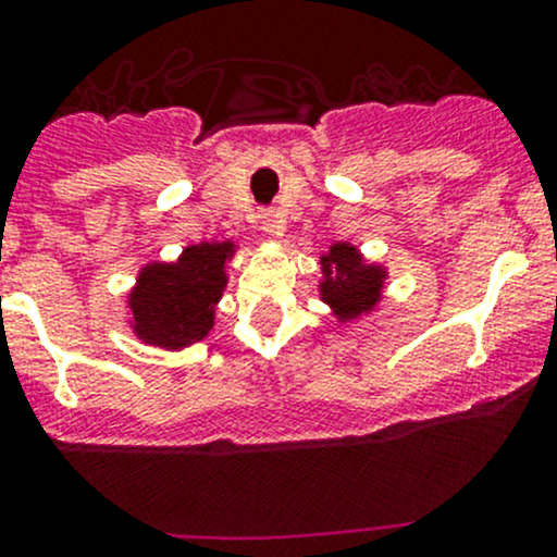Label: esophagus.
Segmentation results:
<instances>
[{"label":"esophagus","mask_w":557,"mask_h":557,"mask_svg":"<svg viewBox=\"0 0 557 557\" xmlns=\"http://www.w3.org/2000/svg\"><path fill=\"white\" fill-rule=\"evenodd\" d=\"M257 220H260V228L271 233V236H281V231H284V218H281L276 209H260Z\"/></svg>","instance_id":"34e87169"}]
</instances>
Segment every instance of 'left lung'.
Instances as JSON below:
<instances>
[{
	"instance_id": "obj_1",
	"label": "left lung",
	"mask_w": 557,
	"mask_h": 557,
	"mask_svg": "<svg viewBox=\"0 0 557 557\" xmlns=\"http://www.w3.org/2000/svg\"><path fill=\"white\" fill-rule=\"evenodd\" d=\"M321 268H324L321 300L332 305L339 321L369 313L380 300L385 271L380 265L363 262L358 249L350 244H334L329 255L321 257Z\"/></svg>"
}]
</instances>
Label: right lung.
I'll return each mask as SVG.
<instances>
[{
    "label": "right lung",
    "instance_id": "1",
    "mask_svg": "<svg viewBox=\"0 0 557 557\" xmlns=\"http://www.w3.org/2000/svg\"><path fill=\"white\" fill-rule=\"evenodd\" d=\"M233 244H194L177 262H153L137 276L129 295L137 337L159 348H185L199 343L214 326V305L223 297L225 262Z\"/></svg>",
    "mask_w": 557,
    "mask_h": 557
}]
</instances>
